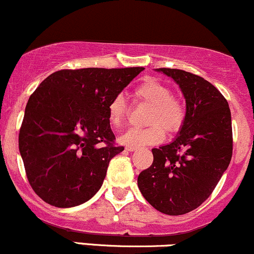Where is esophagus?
Listing matches in <instances>:
<instances>
[{"label": "esophagus", "mask_w": 254, "mask_h": 254, "mask_svg": "<svg viewBox=\"0 0 254 254\" xmlns=\"http://www.w3.org/2000/svg\"><path fill=\"white\" fill-rule=\"evenodd\" d=\"M137 149L136 147H127V150H129V151H135Z\"/></svg>", "instance_id": "esophagus-1"}]
</instances>
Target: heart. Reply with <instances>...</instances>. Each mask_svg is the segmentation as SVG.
Listing matches in <instances>:
<instances>
[{"label": "heart", "mask_w": 254, "mask_h": 254, "mask_svg": "<svg viewBox=\"0 0 254 254\" xmlns=\"http://www.w3.org/2000/svg\"><path fill=\"white\" fill-rule=\"evenodd\" d=\"M133 98L137 103L148 105L145 123L147 127H131L119 137V142L127 147H143L156 144L164 139L165 131L176 133L185 122V107L174 97L171 87L154 77L144 78L133 89ZM127 116V104L122 95H116L107 106L110 124L118 129Z\"/></svg>", "instance_id": "obj_1"}]
</instances>
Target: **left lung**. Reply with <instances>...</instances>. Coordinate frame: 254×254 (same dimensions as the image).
Returning <instances> with one entry per match:
<instances>
[{
	"label": "left lung",
	"mask_w": 254,
	"mask_h": 254,
	"mask_svg": "<svg viewBox=\"0 0 254 254\" xmlns=\"http://www.w3.org/2000/svg\"><path fill=\"white\" fill-rule=\"evenodd\" d=\"M179 84L185 122L167 145L151 149L154 161L137 184L151 206L164 214H188L208 199L233 154L230 110L216 87L192 72L159 68Z\"/></svg>",
	"instance_id": "obj_1"
}]
</instances>
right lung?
<instances>
[{
    "label": "right lung",
    "instance_id": "add662e5",
    "mask_svg": "<svg viewBox=\"0 0 254 254\" xmlns=\"http://www.w3.org/2000/svg\"><path fill=\"white\" fill-rule=\"evenodd\" d=\"M144 68L62 69L31 94L19 132L26 177L44 202L71 208L103 185L115 142L107 106Z\"/></svg>",
    "mask_w": 254,
    "mask_h": 254
}]
</instances>
